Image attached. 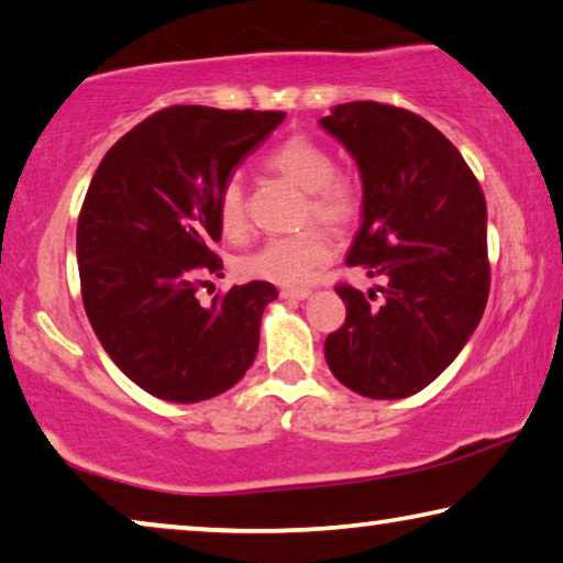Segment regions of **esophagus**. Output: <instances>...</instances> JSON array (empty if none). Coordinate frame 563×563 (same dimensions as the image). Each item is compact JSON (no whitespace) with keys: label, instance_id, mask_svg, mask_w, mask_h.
<instances>
[{"label":"esophagus","instance_id":"1","mask_svg":"<svg viewBox=\"0 0 563 563\" xmlns=\"http://www.w3.org/2000/svg\"><path fill=\"white\" fill-rule=\"evenodd\" d=\"M279 294H282L284 299H299L301 301V299H307L311 291L309 289H291V287H287V289H282Z\"/></svg>","mask_w":563,"mask_h":563}]
</instances>
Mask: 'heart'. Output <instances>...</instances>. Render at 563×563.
I'll use <instances>...</instances> for the list:
<instances>
[{
	"label": "heart",
	"instance_id": "heart-1",
	"mask_svg": "<svg viewBox=\"0 0 563 563\" xmlns=\"http://www.w3.org/2000/svg\"><path fill=\"white\" fill-rule=\"evenodd\" d=\"M266 168L309 196L307 216L342 227L354 219L360 206L357 188L350 178L336 176L332 153L314 137L291 135L266 155ZM216 221L227 239L246 233V201L239 176H229L216 196ZM332 241L322 229H305L291 236H272L254 252L241 256V274L274 284H305L319 266L330 262Z\"/></svg>",
	"mask_w": 563,
	"mask_h": 563
}]
</instances>
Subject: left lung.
I'll return each instance as SVG.
<instances>
[{"instance_id":"1","label":"left lung","mask_w":563,"mask_h":563,"mask_svg":"<svg viewBox=\"0 0 563 563\" xmlns=\"http://www.w3.org/2000/svg\"><path fill=\"white\" fill-rule=\"evenodd\" d=\"M357 161L362 223L347 264L375 291L340 284L347 319L324 342L332 375L372 400L428 387L465 347L488 301L486 198L448 137L410 110L357 100L319 120Z\"/></svg>"}]
</instances>
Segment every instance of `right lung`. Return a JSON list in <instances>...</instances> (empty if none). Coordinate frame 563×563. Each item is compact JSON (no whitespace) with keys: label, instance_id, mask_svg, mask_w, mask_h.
Wrapping results in <instances>:
<instances>
[{"label":"right lung","instance_id":"add662e5","mask_svg":"<svg viewBox=\"0 0 563 563\" xmlns=\"http://www.w3.org/2000/svg\"><path fill=\"white\" fill-rule=\"evenodd\" d=\"M287 112L173 106L106 153L77 219L82 305L102 350L168 402L227 393L252 367L269 282L196 299L221 276L216 196Z\"/></svg>","mask_w":563,"mask_h":563}]
</instances>
